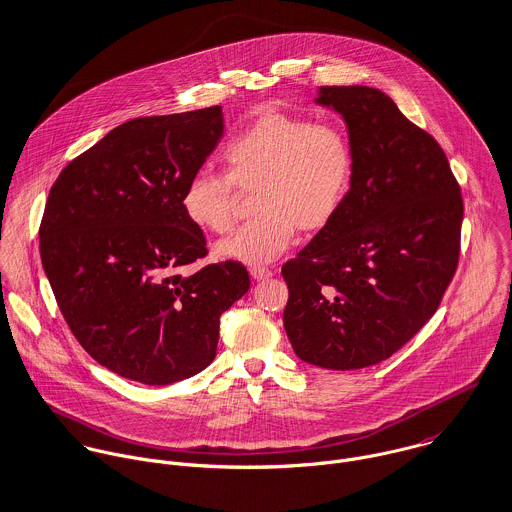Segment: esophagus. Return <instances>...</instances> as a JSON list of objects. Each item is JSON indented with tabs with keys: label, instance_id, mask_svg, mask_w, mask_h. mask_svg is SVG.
<instances>
[{
	"label": "esophagus",
	"instance_id": "1",
	"mask_svg": "<svg viewBox=\"0 0 512 512\" xmlns=\"http://www.w3.org/2000/svg\"><path fill=\"white\" fill-rule=\"evenodd\" d=\"M250 276L256 280V282H264L268 278H272V272L268 268H252L250 270Z\"/></svg>",
	"mask_w": 512,
	"mask_h": 512
}]
</instances>
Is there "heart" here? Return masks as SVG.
I'll return each instance as SVG.
<instances>
[{
    "instance_id": "b5f03b06",
    "label": "heart",
    "mask_w": 512,
    "mask_h": 512,
    "mask_svg": "<svg viewBox=\"0 0 512 512\" xmlns=\"http://www.w3.org/2000/svg\"><path fill=\"white\" fill-rule=\"evenodd\" d=\"M226 173H195L181 197L185 217L222 234L234 222L238 189L256 191L258 219L220 240L215 254L250 266L280 258L303 232L327 228L341 213L353 185V147L333 124L266 114L224 149Z\"/></svg>"
}]
</instances>
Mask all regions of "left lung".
I'll list each match as a JSON object with an SVG mask.
<instances>
[{"instance_id":"left-lung-1","label":"left lung","mask_w":512,"mask_h":512,"mask_svg":"<svg viewBox=\"0 0 512 512\" xmlns=\"http://www.w3.org/2000/svg\"><path fill=\"white\" fill-rule=\"evenodd\" d=\"M315 104L345 122L353 185L337 219L282 268L284 327L303 363L357 370L436 313L457 268L463 201L438 142L384 92L321 86Z\"/></svg>"}]
</instances>
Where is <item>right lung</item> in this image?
Listing matches in <instances>:
<instances>
[{
  "mask_svg": "<svg viewBox=\"0 0 512 512\" xmlns=\"http://www.w3.org/2000/svg\"><path fill=\"white\" fill-rule=\"evenodd\" d=\"M224 132L222 108L130 120L57 177L41 262L82 349L108 370L163 386L213 363L220 315L250 288L238 262L207 256L181 197Z\"/></svg>",
  "mask_w": 512,
  "mask_h": 512,
  "instance_id": "right-lung-1",
  "label": "right lung"
}]
</instances>
